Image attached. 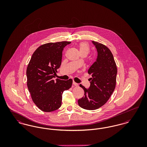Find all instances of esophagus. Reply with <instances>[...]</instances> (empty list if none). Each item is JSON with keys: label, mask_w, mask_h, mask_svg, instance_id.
Returning <instances> with one entry per match:
<instances>
[{"label": "esophagus", "mask_w": 147, "mask_h": 147, "mask_svg": "<svg viewBox=\"0 0 147 147\" xmlns=\"http://www.w3.org/2000/svg\"><path fill=\"white\" fill-rule=\"evenodd\" d=\"M73 84L74 85H75V86H78V84L77 83H76V82H74V81L73 82Z\"/></svg>", "instance_id": "34e87169"}]
</instances>
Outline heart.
Masks as SVG:
<instances>
[{
    "mask_svg": "<svg viewBox=\"0 0 147 147\" xmlns=\"http://www.w3.org/2000/svg\"><path fill=\"white\" fill-rule=\"evenodd\" d=\"M78 47L79 48V51H80V53H86L88 54L89 53L90 48H89V45L87 42H80L78 45Z\"/></svg>",
    "mask_w": 147,
    "mask_h": 147,
    "instance_id": "b5f03b06",
    "label": "heart"
}]
</instances>
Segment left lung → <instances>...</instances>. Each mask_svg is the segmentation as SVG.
Here are the masks:
<instances>
[{"label":"left lung","mask_w":147,"mask_h":147,"mask_svg":"<svg viewBox=\"0 0 147 147\" xmlns=\"http://www.w3.org/2000/svg\"><path fill=\"white\" fill-rule=\"evenodd\" d=\"M97 49L96 61L88 70L90 86L86 89L80 84L84 96L78 100L82 108L94 110L105 104L111 96L116 84L117 66L111 51L104 45L92 41Z\"/></svg>","instance_id":"8db88e82"}]
</instances>
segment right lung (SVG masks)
Listing matches in <instances>:
<instances>
[{"label": "right lung", "mask_w": 147, "mask_h": 147, "mask_svg": "<svg viewBox=\"0 0 147 147\" xmlns=\"http://www.w3.org/2000/svg\"><path fill=\"white\" fill-rule=\"evenodd\" d=\"M71 42L47 43L36 49L27 70V85L32 101L41 110L52 112L62 104L63 91L71 88L73 80H62L55 77L61 64L63 49Z\"/></svg>", "instance_id": "obj_1"}]
</instances>
